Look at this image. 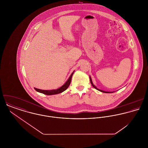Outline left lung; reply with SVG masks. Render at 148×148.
Instances as JSON below:
<instances>
[{
  "instance_id": "1",
  "label": "left lung",
  "mask_w": 148,
  "mask_h": 148,
  "mask_svg": "<svg viewBox=\"0 0 148 148\" xmlns=\"http://www.w3.org/2000/svg\"><path fill=\"white\" fill-rule=\"evenodd\" d=\"M90 77V83H91V84L92 85V86H93V87H94L95 89H96L97 90H99V91H101V92H104V93H111V92H106V91H103V90H100L99 89H98L97 88H96V86H95L93 84L91 77Z\"/></svg>"
}]
</instances>
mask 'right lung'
<instances>
[{"mask_svg":"<svg viewBox=\"0 0 148 148\" xmlns=\"http://www.w3.org/2000/svg\"><path fill=\"white\" fill-rule=\"evenodd\" d=\"M73 73H74V72L71 74V75L70 76V77L68 79V80H67V82L62 86H61L59 89H53V90H42V89H37V88H35V89L38 92L42 93H43L44 95H56V94L64 92V90H65L68 88L69 85L71 84L72 76Z\"/></svg>","mask_w":148,"mask_h":148,"instance_id":"add662e5","label":"right lung"}]
</instances>
